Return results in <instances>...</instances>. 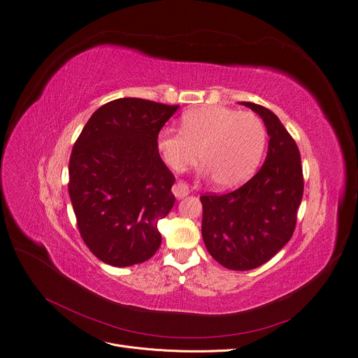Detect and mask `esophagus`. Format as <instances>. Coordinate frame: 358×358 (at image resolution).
Segmentation results:
<instances>
[{
    "label": "esophagus",
    "mask_w": 358,
    "mask_h": 358,
    "mask_svg": "<svg viewBox=\"0 0 358 358\" xmlns=\"http://www.w3.org/2000/svg\"><path fill=\"white\" fill-rule=\"evenodd\" d=\"M173 193H174V196H176L177 199H184L185 196H187V194L190 193V190H189V185L185 184V182H182V181H178V182H176V184H174Z\"/></svg>",
    "instance_id": "1"
}]
</instances>
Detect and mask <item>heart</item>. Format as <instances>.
<instances>
[{
    "label": "heart",
    "instance_id": "obj_1",
    "mask_svg": "<svg viewBox=\"0 0 358 358\" xmlns=\"http://www.w3.org/2000/svg\"><path fill=\"white\" fill-rule=\"evenodd\" d=\"M164 162L173 169L205 166L220 189H234L257 169L266 148V127L253 113L220 105L190 110L181 117V131L164 129L157 138Z\"/></svg>",
    "mask_w": 358,
    "mask_h": 358
}]
</instances>
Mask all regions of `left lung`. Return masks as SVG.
<instances>
[{"label": "left lung", "mask_w": 358, "mask_h": 358, "mask_svg": "<svg viewBox=\"0 0 358 358\" xmlns=\"http://www.w3.org/2000/svg\"><path fill=\"white\" fill-rule=\"evenodd\" d=\"M240 103L265 122L266 159L240 189L200 196L201 236L217 263L227 269L248 271L272 259L292 237L304 182L299 148L282 122L265 106Z\"/></svg>", "instance_id": "8db88e82"}]
</instances>
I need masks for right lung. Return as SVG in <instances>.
I'll return each mask as SVG.
<instances>
[{"label":"right lung","instance_id":"right-lung-1","mask_svg":"<svg viewBox=\"0 0 358 358\" xmlns=\"http://www.w3.org/2000/svg\"><path fill=\"white\" fill-rule=\"evenodd\" d=\"M178 105L120 98L92 114L69 164V193L89 250L106 265L126 268L161 245L158 221L173 209V173L157 138Z\"/></svg>","mask_w":358,"mask_h":358}]
</instances>
